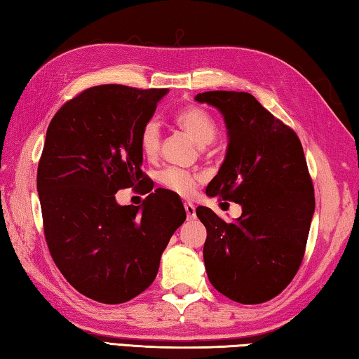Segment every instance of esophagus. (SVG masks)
Wrapping results in <instances>:
<instances>
[{"instance_id": "1", "label": "esophagus", "mask_w": 359, "mask_h": 359, "mask_svg": "<svg viewBox=\"0 0 359 359\" xmlns=\"http://www.w3.org/2000/svg\"><path fill=\"white\" fill-rule=\"evenodd\" d=\"M185 212H187V218L188 219H194L196 218V208L191 204V202H185Z\"/></svg>"}]
</instances>
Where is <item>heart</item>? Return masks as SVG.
Instances as JSON below:
<instances>
[{"instance_id":"b5f03b06","label":"heart","mask_w":359,"mask_h":359,"mask_svg":"<svg viewBox=\"0 0 359 359\" xmlns=\"http://www.w3.org/2000/svg\"><path fill=\"white\" fill-rule=\"evenodd\" d=\"M172 119L175 126H179L182 130H185L188 135L193 136V140L201 146L210 144L217 138L218 126L215 122L213 116L207 109L198 105H188L177 109L174 113ZM160 127L155 121H147L142 126L138 146L146 160H155L160 152ZM199 174L187 171V169L169 166L158 174V182L166 188V190L179 194L182 198H190L196 191L199 185Z\"/></svg>"}]
</instances>
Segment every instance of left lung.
Here are the masks:
<instances>
[{
    "label": "left lung",
    "mask_w": 359,
    "mask_h": 359,
    "mask_svg": "<svg viewBox=\"0 0 359 359\" xmlns=\"http://www.w3.org/2000/svg\"><path fill=\"white\" fill-rule=\"evenodd\" d=\"M196 100L217 107L229 130L226 160L205 193L243 208L236 223L196 208L208 281L232 302L265 303L295 278L316 208L302 141L248 93L208 90Z\"/></svg>",
    "instance_id": "8db88e82"
}]
</instances>
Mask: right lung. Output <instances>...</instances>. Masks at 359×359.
<instances>
[{
    "mask_svg": "<svg viewBox=\"0 0 359 359\" xmlns=\"http://www.w3.org/2000/svg\"><path fill=\"white\" fill-rule=\"evenodd\" d=\"M169 89L102 84L81 90L51 119L37 166L43 233L72 287L105 304L154 283L161 252L187 218L180 198L142 172L138 136ZM149 193L119 206L123 187Z\"/></svg>",
    "mask_w": 359,
    "mask_h": 359,
    "instance_id": "obj_1",
    "label": "right lung"
}]
</instances>
